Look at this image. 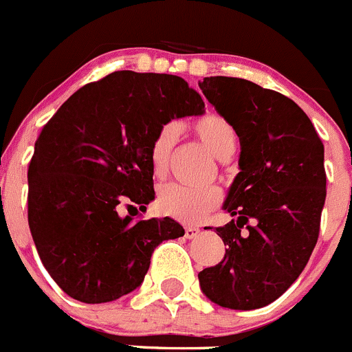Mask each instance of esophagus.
<instances>
[{
	"mask_svg": "<svg viewBox=\"0 0 352 352\" xmlns=\"http://www.w3.org/2000/svg\"><path fill=\"white\" fill-rule=\"evenodd\" d=\"M198 234H200V229L195 228V226H188V228H184V236H186L188 239L197 238Z\"/></svg>",
	"mask_w": 352,
	"mask_h": 352,
	"instance_id": "esophagus-1",
	"label": "esophagus"
}]
</instances>
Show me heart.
<instances>
[{
  "instance_id": "obj_1",
  "label": "heart",
  "mask_w": 352,
  "mask_h": 352,
  "mask_svg": "<svg viewBox=\"0 0 352 352\" xmlns=\"http://www.w3.org/2000/svg\"><path fill=\"white\" fill-rule=\"evenodd\" d=\"M191 130L198 140L219 159H229L238 147V131L231 121L219 114L208 113L198 118L191 124ZM177 138V126L168 123L157 130L151 142L148 159L155 176H164L169 168L173 148ZM222 200L219 188H190L183 184H166L159 193V208L162 214L177 219L186 224H197L204 221Z\"/></svg>"
}]
</instances>
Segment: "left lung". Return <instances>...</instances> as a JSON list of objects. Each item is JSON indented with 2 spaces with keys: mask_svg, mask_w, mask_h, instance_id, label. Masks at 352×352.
I'll use <instances>...</instances> for the list:
<instances>
[{
  "mask_svg": "<svg viewBox=\"0 0 352 352\" xmlns=\"http://www.w3.org/2000/svg\"><path fill=\"white\" fill-rule=\"evenodd\" d=\"M208 102L236 128L239 173L217 228L226 255L198 274L212 302L256 309L289 289L311 256L325 204L323 144L305 111L289 97L245 78L198 82Z\"/></svg>",
  "mask_w": 352,
  "mask_h": 352,
  "instance_id": "obj_1",
  "label": "left lung"
}]
</instances>
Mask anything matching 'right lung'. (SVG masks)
Instances as JSON below:
<instances>
[{
	"mask_svg": "<svg viewBox=\"0 0 352 352\" xmlns=\"http://www.w3.org/2000/svg\"><path fill=\"white\" fill-rule=\"evenodd\" d=\"M205 104L183 78L123 69L76 90L47 121L29 164V228L54 283L82 302L137 289L155 246L184 234L175 219L121 217L155 198L148 148L175 118Z\"/></svg>",
	"mask_w": 352,
	"mask_h": 352,
	"instance_id": "1",
	"label": "right lung"
}]
</instances>
